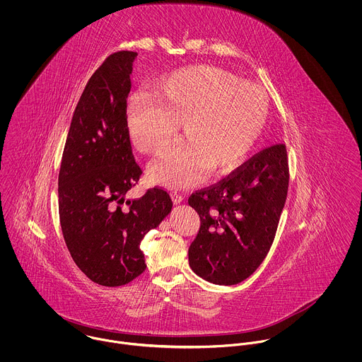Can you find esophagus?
<instances>
[{"mask_svg":"<svg viewBox=\"0 0 362 362\" xmlns=\"http://www.w3.org/2000/svg\"><path fill=\"white\" fill-rule=\"evenodd\" d=\"M171 198H173V202H174V204H181V202L184 201L182 194H180V192H177V191L171 192Z\"/></svg>","mask_w":362,"mask_h":362,"instance_id":"1","label":"esophagus"}]
</instances>
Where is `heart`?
I'll return each instance as SVG.
<instances>
[{"instance_id":"1","label":"heart","mask_w":362,"mask_h":362,"mask_svg":"<svg viewBox=\"0 0 362 362\" xmlns=\"http://www.w3.org/2000/svg\"><path fill=\"white\" fill-rule=\"evenodd\" d=\"M155 93L132 96L127 129L134 146L160 153L175 135L182 141L167 149L149 171L168 188H185L210 175L241 165L258 144L267 119L266 93L251 82L216 65L180 68L158 78Z\"/></svg>"}]
</instances>
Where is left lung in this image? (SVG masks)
Wrapping results in <instances>:
<instances>
[{
  "label": "left lung",
  "instance_id": "8db88e82",
  "mask_svg": "<svg viewBox=\"0 0 362 362\" xmlns=\"http://www.w3.org/2000/svg\"><path fill=\"white\" fill-rule=\"evenodd\" d=\"M288 178L287 149L279 142L195 191L188 204L198 211L201 227L188 251L191 269L223 286L250 277L273 244Z\"/></svg>",
  "mask_w": 362,
  "mask_h": 362
}]
</instances>
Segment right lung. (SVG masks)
<instances>
[{"instance_id":"add662e5","label":"right lung","mask_w":362,"mask_h":362,"mask_svg":"<svg viewBox=\"0 0 362 362\" xmlns=\"http://www.w3.org/2000/svg\"><path fill=\"white\" fill-rule=\"evenodd\" d=\"M134 52L108 55L76 104L58 174V211L66 248L95 283L124 286L145 269L144 237L171 211L164 188L125 201L142 168L127 129Z\"/></svg>"}]
</instances>
